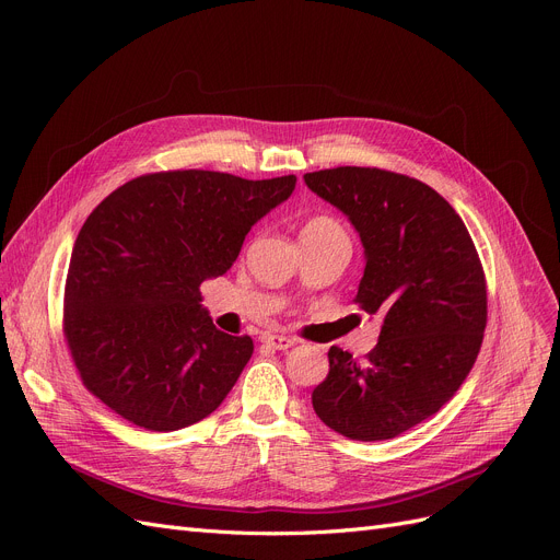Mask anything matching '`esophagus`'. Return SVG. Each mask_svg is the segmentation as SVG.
I'll list each match as a JSON object with an SVG mask.
<instances>
[{
  "instance_id": "esophagus-1",
  "label": "esophagus",
  "mask_w": 560,
  "mask_h": 560,
  "mask_svg": "<svg viewBox=\"0 0 560 560\" xmlns=\"http://www.w3.org/2000/svg\"><path fill=\"white\" fill-rule=\"evenodd\" d=\"M260 342H262V345H270V347H275V349H288V347L295 345V338H290V336H277V334H262V336H260Z\"/></svg>"
}]
</instances>
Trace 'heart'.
<instances>
[{"instance_id": "obj_1", "label": "heart", "mask_w": 560, "mask_h": 560, "mask_svg": "<svg viewBox=\"0 0 560 560\" xmlns=\"http://www.w3.org/2000/svg\"><path fill=\"white\" fill-rule=\"evenodd\" d=\"M331 235H347L342 224L331 215H315L302 226V241H322Z\"/></svg>"}]
</instances>
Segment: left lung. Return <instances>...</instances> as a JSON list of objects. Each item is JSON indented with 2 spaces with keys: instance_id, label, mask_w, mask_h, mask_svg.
<instances>
[{
  "instance_id": "left-lung-1",
  "label": "left lung",
  "mask_w": 560,
  "mask_h": 560,
  "mask_svg": "<svg viewBox=\"0 0 560 560\" xmlns=\"http://www.w3.org/2000/svg\"><path fill=\"white\" fill-rule=\"evenodd\" d=\"M304 182L361 233L368 260L354 304L384 317L363 365L329 349L313 408L349 440L397 438L435 416L479 357L488 322L481 258L452 203L413 176L345 165Z\"/></svg>"
}]
</instances>
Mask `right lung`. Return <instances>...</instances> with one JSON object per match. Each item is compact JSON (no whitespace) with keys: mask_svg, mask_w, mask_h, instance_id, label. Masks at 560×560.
Returning a JSON list of instances; mask_svg holds the SVG:
<instances>
[{"mask_svg":"<svg viewBox=\"0 0 560 560\" xmlns=\"http://www.w3.org/2000/svg\"><path fill=\"white\" fill-rule=\"evenodd\" d=\"M295 182V174L249 182L211 170L150 172L88 215L63 295V336L88 393L147 431L213 413L254 342L215 329L199 285L231 268L249 229Z\"/></svg>","mask_w":560,"mask_h":560,"instance_id":"obj_1","label":"right lung"}]
</instances>
